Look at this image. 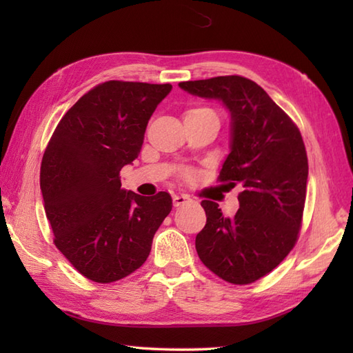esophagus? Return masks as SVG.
<instances>
[{
    "label": "esophagus",
    "mask_w": 353,
    "mask_h": 353,
    "mask_svg": "<svg viewBox=\"0 0 353 353\" xmlns=\"http://www.w3.org/2000/svg\"><path fill=\"white\" fill-rule=\"evenodd\" d=\"M191 199L188 196H185V194H174L172 196V206L179 208V206H183L186 203H190Z\"/></svg>",
    "instance_id": "obj_1"
}]
</instances>
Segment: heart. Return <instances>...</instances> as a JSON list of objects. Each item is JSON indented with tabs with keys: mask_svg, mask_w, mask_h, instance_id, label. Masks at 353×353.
Returning <instances> with one entry per match:
<instances>
[{
	"mask_svg": "<svg viewBox=\"0 0 353 353\" xmlns=\"http://www.w3.org/2000/svg\"><path fill=\"white\" fill-rule=\"evenodd\" d=\"M186 115H209V117H214L216 118L215 112L212 109H208V108H197V109H191L186 112ZM219 119V118H216Z\"/></svg>",
	"mask_w": 353,
	"mask_h": 353,
	"instance_id": "obj_1",
	"label": "heart"
}]
</instances>
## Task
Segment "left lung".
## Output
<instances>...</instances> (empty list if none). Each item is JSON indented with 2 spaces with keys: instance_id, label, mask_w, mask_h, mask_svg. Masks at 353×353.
<instances>
[{
  "instance_id": "left-lung-1",
  "label": "left lung",
  "mask_w": 353,
  "mask_h": 353,
  "mask_svg": "<svg viewBox=\"0 0 353 353\" xmlns=\"http://www.w3.org/2000/svg\"><path fill=\"white\" fill-rule=\"evenodd\" d=\"M179 88L219 100L230 115V152L220 182L241 183L239 209L228 219L203 200L206 224L196 236L201 262L221 279L245 285L272 272L301 230L308 157L296 124L254 81L239 76L182 81Z\"/></svg>"
}]
</instances>
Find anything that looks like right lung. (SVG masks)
Wrapping results in <instances>:
<instances>
[{"mask_svg":"<svg viewBox=\"0 0 353 353\" xmlns=\"http://www.w3.org/2000/svg\"><path fill=\"white\" fill-rule=\"evenodd\" d=\"M171 85L110 80L66 112L45 150L41 191L54 244L88 279L109 283L138 270L172 208L168 192L121 188L150 117Z\"/></svg>","mask_w":353,"mask_h":353,"instance_id":"add662e5","label":"right lung"}]
</instances>
